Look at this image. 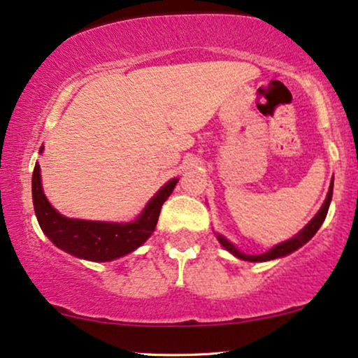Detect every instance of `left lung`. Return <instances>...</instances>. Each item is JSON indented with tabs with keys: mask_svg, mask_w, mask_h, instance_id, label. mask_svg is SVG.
<instances>
[{
	"mask_svg": "<svg viewBox=\"0 0 358 358\" xmlns=\"http://www.w3.org/2000/svg\"><path fill=\"white\" fill-rule=\"evenodd\" d=\"M332 188H334V182L330 183V188H329L327 198H325V201H324L322 208H320L317 215H315L314 218H312L310 223L307 224L306 228L302 229V231H301L299 234H296V236H294L292 239H287V241H284V243L278 244V246H274L273 250H269L268 252H264V255H257V256H250V255H244V252L238 251L236 248H234L233 244L229 243L228 239H226V238L220 236V234H218V236H216V238H218V241H220L221 244H223V246L226 248V250H228L229 252H233L234 256H238L239 259H244V261H251V262H257V261H269V259H275V257H282V256H287V255H291L292 251L299 250V248L302 246V244H306L307 241H309V239H310L312 236H314L315 233L319 231L320 224L324 223L325 216H327V211H329L330 200H332Z\"/></svg>",
	"mask_w": 358,
	"mask_h": 358,
	"instance_id": "left-lung-1",
	"label": "left lung"
}]
</instances>
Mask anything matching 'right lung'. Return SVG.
Masks as SVG:
<instances>
[{"label":"right lung","mask_w":358,"mask_h":358,"mask_svg":"<svg viewBox=\"0 0 358 358\" xmlns=\"http://www.w3.org/2000/svg\"><path fill=\"white\" fill-rule=\"evenodd\" d=\"M178 180L173 178L148 201L142 215L132 223H106V221L71 220L51 206L41 187L39 165L33 171V203L38 223L43 233L61 248L76 257L87 261H112L137 250L155 231L162 206L173 192Z\"/></svg>","instance_id":"1"}]
</instances>
